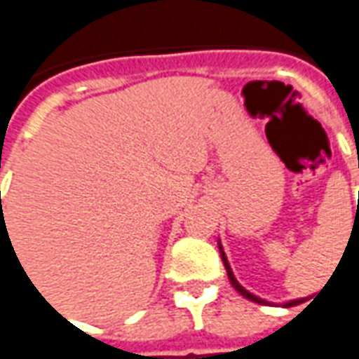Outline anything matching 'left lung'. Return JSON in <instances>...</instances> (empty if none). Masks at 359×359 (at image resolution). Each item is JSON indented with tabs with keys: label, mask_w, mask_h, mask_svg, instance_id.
Masks as SVG:
<instances>
[{
	"label": "left lung",
	"mask_w": 359,
	"mask_h": 359,
	"mask_svg": "<svg viewBox=\"0 0 359 359\" xmlns=\"http://www.w3.org/2000/svg\"><path fill=\"white\" fill-rule=\"evenodd\" d=\"M219 250H221V258H222V264H224V268H226V273H229V279H231V283H232V287L236 289L238 293H241L242 297H246V299H250V301H254V303H259V305H266V303H269V301H266V299H259L258 295H254V293H250L248 289H244L236 281V278H234V273H232V269H231V264H229V259H226V254H224V250H222V246H221V242H219ZM305 299H293V301H287V303H283V307L287 309V307H295V305H299V303H303Z\"/></svg>",
	"instance_id": "obj_1"
}]
</instances>
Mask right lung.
<instances>
[{"instance_id": "add662e5", "label": "right lung", "mask_w": 359, "mask_h": 359, "mask_svg": "<svg viewBox=\"0 0 359 359\" xmlns=\"http://www.w3.org/2000/svg\"><path fill=\"white\" fill-rule=\"evenodd\" d=\"M5 231H7V229H5Z\"/></svg>"}]
</instances>
